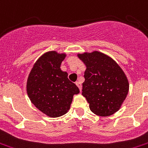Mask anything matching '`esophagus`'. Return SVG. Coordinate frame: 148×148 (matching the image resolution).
<instances>
[{"instance_id":"obj_1","label":"esophagus","mask_w":148,"mask_h":148,"mask_svg":"<svg viewBox=\"0 0 148 148\" xmlns=\"http://www.w3.org/2000/svg\"><path fill=\"white\" fill-rule=\"evenodd\" d=\"M76 85L77 87H78V88L80 89V91H81V90H82V82H76Z\"/></svg>"}]
</instances>
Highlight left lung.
Returning <instances> with one entry per match:
<instances>
[{
  "label": "left lung",
  "mask_w": 148,
  "mask_h": 148,
  "mask_svg": "<svg viewBox=\"0 0 148 148\" xmlns=\"http://www.w3.org/2000/svg\"><path fill=\"white\" fill-rule=\"evenodd\" d=\"M85 64L82 95L92 112L109 116L119 109L129 91V83L121 67L106 54L98 51L77 54Z\"/></svg>",
  "instance_id": "8db88e82"
}]
</instances>
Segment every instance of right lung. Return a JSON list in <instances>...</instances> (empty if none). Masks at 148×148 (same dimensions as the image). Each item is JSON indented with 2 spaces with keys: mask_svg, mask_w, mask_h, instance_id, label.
Instances as JSON below:
<instances>
[{
  "mask_svg": "<svg viewBox=\"0 0 148 148\" xmlns=\"http://www.w3.org/2000/svg\"><path fill=\"white\" fill-rule=\"evenodd\" d=\"M66 54L47 52L35 63L27 81V93L32 104L49 117H59L70 109L74 95L80 91L62 71Z\"/></svg>",
  "mask_w": 148,
  "mask_h": 148,
  "instance_id": "obj_1",
  "label": "right lung"
}]
</instances>
